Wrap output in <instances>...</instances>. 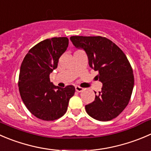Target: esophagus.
<instances>
[{"mask_svg":"<svg viewBox=\"0 0 151 151\" xmlns=\"http://www.w3.org/2000/svg\"><path fill=\"white\" fill-rule=\"evenodd\" d=\"M75 90L77 91V92H81L84 90V88L82 87H80V86H75Z\"/></svg>","mask_w":151,"mask_h":151,"instance_id":"esophagus-1","label":"esophagus"}]
</instances>
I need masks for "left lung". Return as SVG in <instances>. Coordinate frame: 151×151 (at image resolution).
Instances as JSON below:
<instances>
[{
    "label": "left lung",
    "mask_w": 151,
    "mask_h": 151,
    "mask_svg": "<svg viewBox=\"0 0 151 151\" xmlns=\"http://www.w3.org/2000/svg\"><path fill=\"white\" fill-rule=\"evenodd\" d=\"M70 40L76 48L86 52L89 65L99 71L96 77L102 83L95 100L86 105V112L99 121L114 119L126 108L134 88L133 69L126 55L103 37L72 36Z\"/></svg>",
    "instance_id": "obj_1"
}]
</instances>
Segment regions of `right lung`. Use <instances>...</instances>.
Listing matches in <instances>:
<instances>
[{
	"mask_svg": "<svg viewBox=\"0 0 151 151\" xmlns=\"http://www.w3.org/2000/svg\"><path fill=\"white\" fill-rule=\"evenodd\" d=\"M68 46L65 37L46 39L33 46L21 63L18 80L20 96L27 109L42 120L53 121L63 116L75 92L73 86L61 88L49 78Z\"/></svg>",
	"mask_w": 151,
	"mask_h": 151,
	"instance_id": "obj_1",
	"label": "right lung"
}]
</instances>
